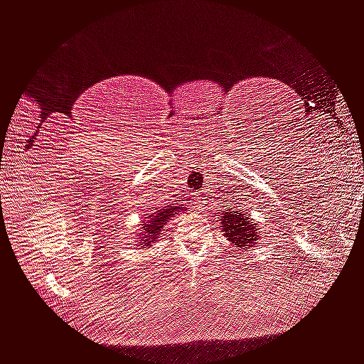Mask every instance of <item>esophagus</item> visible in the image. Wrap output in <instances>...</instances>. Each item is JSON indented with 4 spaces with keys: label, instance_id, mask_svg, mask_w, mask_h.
I'll return each instance as SVG.
<instances>
[{
    "label": "esophagus",
    "instance_id": "esophagus-1",
    "mask_svg": "<svg viewBox=\"0 0 364 364\" xmlns=\"http://www.w3.org/2000/svg\"><path fill=\"white\" fill-rule=\"evenodd\" d=\"M204 199L203 198H200V196H196V198H194V208H198L199 210H203L204 209Z\"/></svg>",
    "mask_w": 364,
    "mask_h": 364
}]
</instances>
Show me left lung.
Instances as JSON below:
<instances>
[{
  "mask_svg": "<svg viewBox=\"0 0 364 364\" xmlns=\"http://www.w3.org/2000/svg\"><path fill=\"white\" fill-rule=\"evenodd\" d=\"M220 227L227 240L238 248H252L258 243L259 229L258 224H253L250 215L240 209L220 215Z\"/></svg>",
  "mask_w": 364,
  "mask_h": 364,
  "instance_id": "left-lung-1",
  "label": "left lung"
}]
</instances>
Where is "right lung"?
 I'll list each match as a JSON object with an SVG mask.
<instances>
[{"instance_id": "1", "label": "right lung", "mask_w": 364, "mask_h": 364, "mask_svg": "<svg viewBox=\"0 0 364 364\" xmlns=\"http://www.w3.org/2000/svg\"><path fill=\"white\" fill-rule=\"evenodd\" d=\"M183 210L184 208H181V205H168V208L155 209L149 217H145V220L140 222L137 229V247L150 248L151 243L156 242L161 230L165 229L166 222H170L171 217H175L178 213H183Z\"/></svg>"}]
</instances>
